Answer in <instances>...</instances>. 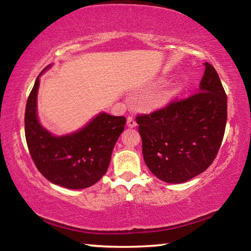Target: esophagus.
I'll return each instance as SVG.
<instances>
[{
	"label": "esophagus",
	"mask_w": 251,
	"mask_h": 251,
	"mask_svg": "<svg viewBox=\"0 0 251 251\" xmlns=\"http://www.w3.org/2000/svg\"><path fill=\"white\" fill-rule=\"evenodd\" d=\"M136 125H137V123H136L134 117L131 116L127 117V126L130 127V128H133V127H136Z\"/></svg>",
	"instance_id": "esophagus-1"
}]
</instances>
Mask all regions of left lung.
Segmentation results:
<instances>
[{
    "label": "left lung",
    "mask_w": 251,
    "mask_h": 251,
    "mask_svg": "<svg viewBox=\"0 0 251 251\" xmlns=\"http://www.w3.org/2000/svg\"><path fill=\"white\" fill-rule=\"evenodd\" d=\"M203 65L197 94L136 118L147 167L169 184H181L205 172L222 145L227 96L214 66Z\"/></svg>",
    "instance_id": "8db88e82"
}]
</instances>
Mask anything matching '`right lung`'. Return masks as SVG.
I'll return each instance as SVG.
<instances>
[{
  "label": "right lung",
  "mask_w": 251,
  "mask_h": 251,
  "mask_svg": "<svg viewBox=\"0 0 251 251\" xmlns=\"http://www.w3.org/2000/svg\"><path fill=\"white\" fill-rule=\"evenodd\" d=\"M37 76L25 108V137L36 168L46 179L70 189L96 184L107 172L113 148L125 128L124 116L101 112L82 128L66 135H54L37 117Z\"/></svg>",
  "instance_id": "1"
}]
</instances>
